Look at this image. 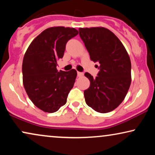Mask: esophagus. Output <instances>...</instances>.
<instances>
[{"instance_id": "34e87169", "label": "esophagus", "mask_w": 155, "mask_h": 155, "mask_svg": "<svg viewBox=\"0 0 155 155\" xmlns=\"http://www.w3.org/2000/svg\"><path fill=\"white\" fill-rule=\"evenodd\" d=\"M78 77H82L83 75V73H81V72H78Z\"/></svg>"}]
</instances>
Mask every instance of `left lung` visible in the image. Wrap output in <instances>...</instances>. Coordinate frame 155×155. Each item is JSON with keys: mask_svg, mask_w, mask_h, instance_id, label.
I'll use <instances>...</instances> for the list:
<instances>
[{"mask_svg": "<svg viewBox=\"0 0 155 155\" xmlns=\"http://www.w3.org/2000/svg\"><path fill=\"white\" fill-rule=\"evenodd\" d=\"M79 35L90 54L98 62L99 70L95 78L84 75L90 81L84 91L86 104L99 113L113 111L124 101L131 82V63L121 41L104 27L80 28Z\"/></svg>", "mask_w": 155, "mask_h": 155, "instance_id": "left-lung-1", "label": "left lung"}]
</instances>
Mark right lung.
<instances>
[{
  "instance_id": "obj_1",
  "label": "right lung",
  "mask_w": 155,
  "mask_h": 155,
  "mask_svg": "<svg viewBox=\"0 0 155 155\" xmlns=\"http://www.w3.org/2000/svg\"><path fill=\"white\" fill-rule=\"evenodd\" d=\"M78 34L74 28L50 27L33 40L25 53L23 84L31 101L42 111L54 113L66 103L77 71L58 72L57 60L63 58L67 42Z\"/></svg>"
}]
</instances>
